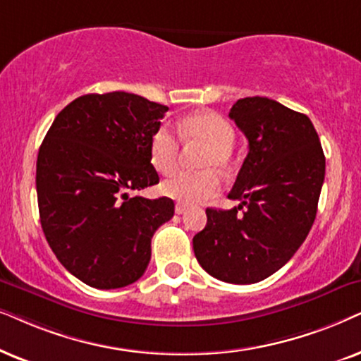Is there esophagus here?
I'll list each match as a JSON object with an SVG mask.
<instances>
[{"mask_svg": "<svg viewBox=\"0 0 361 361\" xmlns=\"http://www.w3.org/2000/svg\"><path fill=\"white\" fill-rule=\"evenodd\" d=\"M186 211H188V206L183 204V203H176V206H175V213L176 214H183V213H186Z\"/></svg>", "mask_w": 361, "mask_h": 361, "instance_id": "esophagus-1", "label": "esophagus"}]
</instances>
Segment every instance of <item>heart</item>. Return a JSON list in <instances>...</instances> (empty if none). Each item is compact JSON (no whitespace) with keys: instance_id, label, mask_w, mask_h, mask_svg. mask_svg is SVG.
I'll list each match as a JSON object with an SVG mask.
<instances>
[{"instance_id":"b5f03b06","label":"heart","mask_w":361,"mask_h":361,"mask_svg":"<svg viewBox=\"0 0 361 361\" xmlns=\"http://www.w3.org/2000/svg\"><path fill=\"white\" fill-rule=\"evenodd\" d=\"M181 138L191 145H201L204 150L198 158L201 171H180L163 181L161 193L185 204L204 203L219 193V170L231 163L234 147V128L224 117L216 112H198L186 117L178 127ZM180 160V142L170 128L158 127L150 140V161L161 175L176 170Z\"/></svg>"}]
</instances>
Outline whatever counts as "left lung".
<instances>
[{"instance_id":"8db88e82","label":"left lung","mask_w":361,"mask_h":361,"mask_svg":"<svg viewBox=\"0 0 361 361\" xmlns=\"http://www.w3.org/2000/svg\"><path fill=\"white\" fill-rule=\"evenodd\" d=\"M229 117L249 142L228 195L241 204L206 209L208 223L193 238V249L209 276L256 284L305 241L324 185L325 155L310 118L272 99H239Z\"/></svg>"}]
</instances>
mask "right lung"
Masks as SVG:
<instances>
[{
    "label": "right lung",
    "mask_w": 361,
    "mask_h": 361,
    "mask_svg": "<svg viewBox=\"0 0 361 361\" xmlns=\"http://www.w3.org/2000/svg\"><path fill=\"white\" fill-rule=\"evenodd\" d=\"M166 110L135 94H87L57 114L41 143L42 231L62 266L95 289L138 281L150 262L153 234L175 214L166 196L128 195L160 181L150 140Z\"/></svg>",
    "instance_id": "right-lung-1"
}]
</instances>
